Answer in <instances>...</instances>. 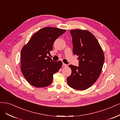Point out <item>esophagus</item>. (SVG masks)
<instances>
[{
    "instance_id": "34e87169",
    "label": "esophagus",
    "mask_w": 120,
    "mask_h": 120,
    "mask_svg": "<svg viewBox=\"0 0 120 120\" xmlns=\"http://www.w3.org/2000/svg\"><path fill=\"white\" fill-rule=\"evenodd\" d=\"M62 66H63V67H66V66H67V65L65 64V63H63V64H62Z\"/></svg>"
}]
</instances>
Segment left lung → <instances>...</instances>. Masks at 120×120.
I'll use <instances>...</instances> for the list:
<instances>
[{
	"instance_id": "1",
	"label": "left lung",
	"mask_w": 120,
	"mask_h": 120,
	"mask_svg": "<svg viewBox=\"0 0 120 120\" xmlns=\"http://www.w3.org/2000/svg\"><path fill=\"white\" fill-rule=\"evenodd\" d=\"M73 51L78 56L79 66L70 65L72 73L67 79L68 85L76 90H84L93 84L101 74L104 55L98 40L87 30H70Z\"/></svg>"
}]
</instances>
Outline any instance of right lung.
<instances>
[{"label":"right lung","instance_id":"add662e5","mask_svg":"<svg viewBox=\"0 0 120 120\" xmlns=\"http://www.w3.org/2000/svg\"><path fill=\"white\" fill-rule=\"evenodd\" d=\"M66 30L55 27H45L35 33L21 52V71L31 85L45 87L52 82L53 75L62 65L60 61H54L47 56L53 50L57 38Z\"/></svg>","mask_w":120,"mask_h":120}]
</instances>
